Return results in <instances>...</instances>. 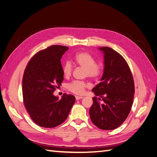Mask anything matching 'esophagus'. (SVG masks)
<instances>
[{"label":"esophagus","mask_w":157,"mask_h":157,"mask_svg":"<svg viewBox=\"0 0 157 157\" xmlns=\"http://www.w3.org/2000/svg\"><path fill=\"white\" fill-rule=\"evenodd\" d=\"M83 97V96H75V99L76 100H79L80 99H82Z\"/></svg>","instance_id":"obj_1"}]
</instances>
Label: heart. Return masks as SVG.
Segmentation results:
<instances>
[{
    "instance_id": "b5f03b06",
    "label": "heart",
    "mask_w": 157,
    "mask_h": 157,
    "mask_svg": "<svg viewBox=\"0 0 157 157\" xmlns=\"http://www.w3.org/2000/svg\"><path fill=\"white\" fill-rule=\"evenodd\" d=\"M76 63L85 68V75L89 78L96 79L103 74L104 66L101 62H96V59L93 56L87 52H79L75 56ZM62 71L65 77H70L73 71V64L71 60L67 59L64 62L62 66ZM90 86L89 83L83 81L74 80L67 86V90L78 95L84 94L85 90Z\"/></svg>"
}]
</instances>
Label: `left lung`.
<instances>
[{
  "instance_id": "8db88e82",
  "label": "left lung",
  "mask_w": 157,
  "mask_h": 157,
  "mask_svg": "<svg viewBox=\"0 0 157 157\" xmlns=\"http://www.w3.org/2000/svg\"><path fill=\"white\" fill-rule=\"evenodd\" d=\"M100 49L104 53V70L101 82L92 89L96 96L92 98L90 116L94 125L110 130L118 128L128 117L133 103L134 82L129 65L121 55L108 47Z\"/></svg>"
}]
</instances>
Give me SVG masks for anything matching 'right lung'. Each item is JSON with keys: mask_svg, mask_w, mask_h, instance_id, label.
I'll return each mask as SVG.
<instances>
[{"mask_svg": "<svg viewBox=\"0 0 157 157\" xmlns=\"http://www.w3.org/2000/svg\"><path fill=\"white\" fill-rule=\"evenodd\" d=\"M67 47L55 45L39 51L29 60L23 78L25 107L35 124L54 128L67 119L75 98L64 94L59 98L53 92L63 81L61 58Z\"/></svg>", "mask_w": 157, "mask_h": 157, "instance_id": "right-lung-1", "label": "right lung"}]
</instances>
